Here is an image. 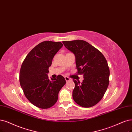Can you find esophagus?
<instances>
[{"label":"esophagus","instance_id":"obj_1","mask_svg":"<svg viewBox=\"0 0 132 132\" xmlns=\"http://www.w3.org/2000/svg\"><path fill=\"white\" fill-rule=\"evenodd\" d=\"M65 79L66 80V81H70V80H72V79L71 78H70L67 77H65Z\"/></svg>","mask_w":132,"mask_h":132}]
</instances>
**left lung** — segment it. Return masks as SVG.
<instances>
[{
  "instance_id": "1",
  "label": "left lung",
  "mask_w": 132,
  "mask_h": 132,
  "mask_svg": "<svg viewBox=\"0 0 132 132\" xmlns=\"http://www.w3.org/2000/svg\"><path fill=\"white\" fill-rule=\"evenodd\" d=\"M62 43L74 54L78 74L84 77L81 82L73 79L75 87L72 92L73 98L76 103L85 108L95 105L101 100L109 85L110 71L105 57L85 41Z\"/></svg>"
}]
</instances>
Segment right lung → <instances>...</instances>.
Instances as JSON below:
<instances>
[{
    "label": "right lung",
    "instance_id": "right-lung-1",
    "mask_svg": "<svg viewBox=\"0 0 132 132\" xmlns=\"http://www.w3.org/2000/svg\"><path fill=\"white\" fill-rule=\"evenodd\" d=\"M62 46L60 42L43 41L29 53L22 63L21 86L27 98L38 108L47 109L54 105L66 82L61 75L51 80L47 75L54 56Z\"/></svg>",
    "mask_w": 132,
    "mask_h": 132
}]
</instances>
